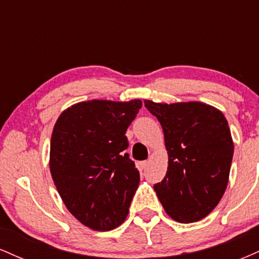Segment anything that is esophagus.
<instances>
[{"instance_id":"obj_1","label":"esophagus","mask_w":259,"mask_h":259,"mask_svg":"<svg viewBox=\"0 0 259 259\" xmlns=\"http://www.w3.org/2000/svg\"><path fill=\"white\" fill-rule=\"evenodd\" d=\"M148 164H150V162H148V160H144V162H141V163H140V165H141V168H142V169H145V168H146Z\"/></svg>"}]
</instances>
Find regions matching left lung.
Here are the masks:
<instances>
[{"label":"left lung","instance_id":"left-lung-1","mask_svg":"<svg viewBox=\"0 0 259 259\" xmlns=\"http://www.w3.org/2000/svg\"><path fill=\"white\" fill-rule=\"evenodd\" d=\"M145 107L158 119L168 151V170L154 191L167 214L194 223L212 212L227 190L234 142L224 114L202 102Z\"/></svg>","mask_w":259,"mask_h":259}]
</instances>
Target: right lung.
<instances>
[{"instance_id": "right-lung-1", "label": "right lung", "mask_w": 259, "mask_h": 259, "mask_svg": "<svg viewBox=\"0 0 259 259\" xmlns=\"http://www.w3.org/2000/svg\"><path fill=\"white\" fill-rule=\"evenodd\" d=\"M142 102L91 100L70 106L53 126L50 170L65 207L85 227L109 231L125 221L140 183L124 152Z\"/></svg>"}]
</instances>
